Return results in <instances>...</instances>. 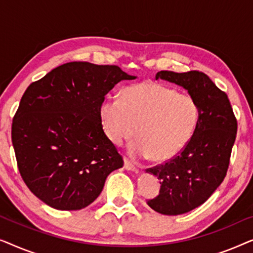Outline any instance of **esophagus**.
<instances>
[{
    "label": "esophagus",
    "mask_w": 253,
    "mask_h": 253,
    "mask_svg": "<svg viewBox=\"0 0 253 253\" xmlns=\"http://www.w3.org/2000/svg\"><path fill=\"white\" fill-rule=\"evenodd\" d=\"M124 168L126 169V170H132V171H137V167L134 166L132 162H131L129 159H124Z\"/></svg>",
    "instance_id": "esophagus-1"
}]
</instances>
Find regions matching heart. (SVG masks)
<instances>
[{
	"label": "heart",
	"mask_w": 253,
	"mask_h": 253,
	"mask_svg": "<svg viewBox=\"0 0 253 253\" xmlns=\"http://www.w3.org/2000/svg\"><path fill=\"white\" fill-rule=\"evenodd\" d=\"M200 108L192 95L154 82L129 86L121 99H106L100 119L116 146L138 134L131 153L167 161L184 150L199 122Z\"/></svg>",
	"instance_id": "b5f03b06"
}]
</instances>
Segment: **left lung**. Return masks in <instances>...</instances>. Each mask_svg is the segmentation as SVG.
<instances>
[{"label":"left lung","mask_w":253,"mask_h":253,"mask_svg":"<svg viewBox=\"0 0 253 253\" xmlns=\"http://www.w3.org/2000/svg\"><path fill=\"white\" fill-rule=\"evenodd\" d=\"M165 79L188 89L198 102L199 122L184 150L165 164L147 168L160 179V192L147 204L155 212L179 215L212 196L226 177L237 133V120L228 95L202 71H160Z\"/></svg>","instance_id":"8db88e82"}]
</instances>
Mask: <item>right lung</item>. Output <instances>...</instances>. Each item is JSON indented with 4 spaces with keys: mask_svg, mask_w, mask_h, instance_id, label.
<instances>
[{
    "mask_svg": "<svg viewBox=\"0 0 253 253\" xmlns=\"http://www.w3.org/2000/svg\"><path fill=\"white\" fill-rule=\"evenodd\" d=\"M117 65L70 62L30 84L13 116L17 166L30 191L48 206L77 211L101 193L122 155L102 129L100 107L123 79Z\"/></svg>",
    "mask_w": 253,
    "mask_h": 253,
    "instance_id": "obj_1",
    "label": "right lung"
}]
</instances>
